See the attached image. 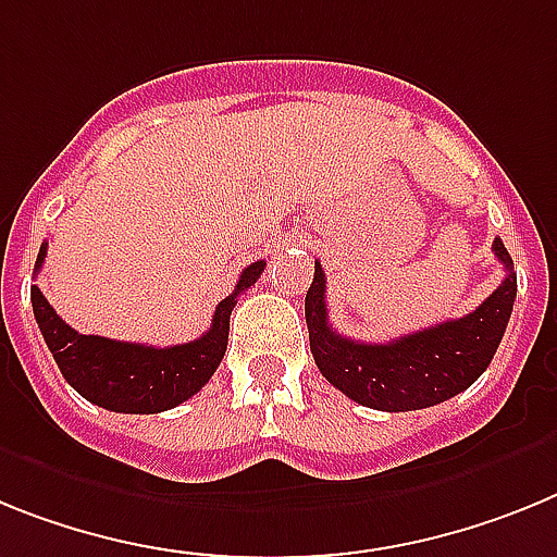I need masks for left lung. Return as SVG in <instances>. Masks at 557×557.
<instances>
[{"label": "left lung", "mask_w": 557, "mask_h": 557, "mask_svg": "<svg viewBox=\"0 0 557 557\" xmlns=\"http://www.w3.org/2000/svg\"><path fill=\"white\" fill-rule=\"evenodd\" d=\"M493 255L507 277L476 311L384 345L352 342L327 325L325 272L313 265L306 322L319 372L347 398L379 412L425 409L468 389L491 364L516 302V272L499 238L493 240Z\"/></svg>", "instance_id": "1"}]
</instances>
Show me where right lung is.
Masks as SVG:
<instances>
[{"instance_id": "obj_1", "label": "right lung", "mask_w": 557, "mask_h": 557, "mask_svg": "<svg viewBox=\"0 0 557 557\" xmlns=\"http://www.w3.org/2000/svg\"><path fill=\"white\" fill-rule=\"evenodd\" d=\"M47 258V244L38 249L36 272ZM265 260L246 265L235 292L221 299L212 325L196 342L173 347L134 345L106 336H84L58 317L38 285L30 288L33 313L41 327L58 370L75 393L109 412L157 414L196 395L221 364L230 338V313L238 294L258 283Z\"/></svg>"}]
</instances>
